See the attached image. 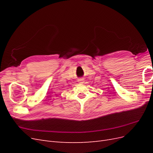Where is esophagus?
<instances>
[{
	"mask_svg": "<svg viewBox=\"0 0 153 153\" xmlns=\"http://www.w3.org/2000/svg\"><path fill=\"white\" fill-rule=\"evenodd\" d=\"M78 82H84V78H80V79L78 80Z\"/></svg>",
	"mask_w": 153,
	"mask_h": 153,
	"instance_id": "esophagus-1",
	"label": "esophagus"
}]
</instances>
